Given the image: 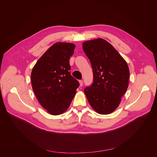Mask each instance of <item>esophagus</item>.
<instances>
[{
  "label": "esophagus",
  "instance_id": "34e87169",
  "mask_svg": "<svg viewBox=\"0 0 157 157\" xmlns=\"http://www.w3.org/2000/svg\"><path fill=\"white\" fill-rule=\"evenodd\" d=\"M79 84H80V86H82L83 85V81L79 80Z\"/></svg>",
  "mask_w": 157,
  "mask_h": 157
}]
</instances>
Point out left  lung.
Returning <instances> with one entry per match:
<instances>
[{"label":"left lung","instance_id":"8db88e82","mask_svg":"<svg viewBox=\"0 0 157 157\" xmlns=\"http://www.w3.org/2000/svg\"><path fill=\"white\" fill-rule=\"evenodd\" d=\"M82 48L91 62L93 81L84 92L91 107L100 114H109L119 106L126 92L129 69L117 51L102 38L83 43Z\"/></svg>","mask_w":157,"mask_h":157}]
</instances>
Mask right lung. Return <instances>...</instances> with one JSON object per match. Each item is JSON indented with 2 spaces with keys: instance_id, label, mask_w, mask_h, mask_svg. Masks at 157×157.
I'll use <instances>...</instances> for the list:
<instances>
[{
  "instance_id": "obj_1",
  "label": "right lung",
  "mask_w": 157,
  "mask_h": 157,
  "mask_svg": "<svg viewBox=\"0 0 157 157\" xmlns=\"http://www.w3.org/2000/svg\"><path fill=\"white\" fill-rule=\"evenodd\" d=\"M75 45L56 43L38 60L31 74L34 93L41 105L52 115L63 114L69 107L79 82L71 73L70 57Z\"/></svg>"
}]
</instances>
